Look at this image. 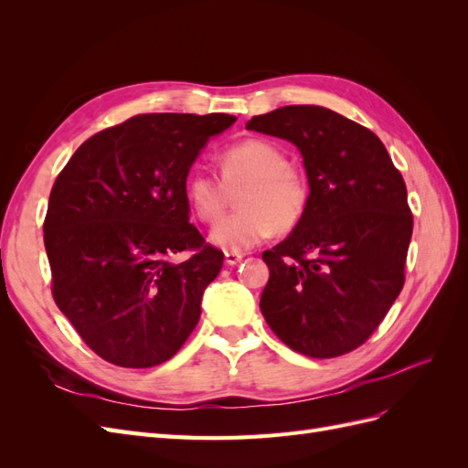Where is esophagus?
Here are the masks:
<instances>
[{
    "instance_id": "34e87169",
    "label": "esophagus",
    "mask_w": 468,
    "mask_h": 468,
    "mask_svg": "<svg viewBox=\"0 0 468 468\" xmlns=\"http://www.w3.org/2000/svg\"><path fill=\"white\" fill-rule=\"evenodd\" d=\"M242 260H244V253H236V251H226V256H224V261L229 265H236Z\"/></svg>"
}]
</instances>
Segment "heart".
Here are the masks:
<instances>
[{"instance_id": "heart-1", "label": "heart", "mask_w": 468, "mask_h": 468, "mask_svg": "<svg viewBox=\"0 0 468 468\" xmlns=\"http://www.w3.org/2000/svg\"><path fill=\"white\" fill-rule=\"evenodd\" d=\"M222 183L208 172H195L186 186L187 201L201 222L215 224L228 196L238 185L239 210L215 226L212 244L242 253L273 234L289 232L299 224L310 205V183L287 154L265 138H246L224 148L218 155Z\"/></svg>"}]
</instances>
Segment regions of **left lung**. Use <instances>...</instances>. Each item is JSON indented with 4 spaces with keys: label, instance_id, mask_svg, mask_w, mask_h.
I'll return each mask as SVG.
<instances>
[{
    "label": "left lung",
    "instance_id": "left-lung-1",
    "mask_svg": "<svg viewBox=\"0 0 468 468\" xmlns=\"http://www.w3.org/2000/svg\"><path fill=\"white\" fill-rule=\"evenodd\" d=\"M248 129L299 148L310 183L304 218L261 256V314L303 356H346L373 335L404 287L414 217L402 174L375 133L325 107H281L251 117Z\"/></svg>",
    "mask_w": 468,
    "mask_h": 468
}]
</instances>
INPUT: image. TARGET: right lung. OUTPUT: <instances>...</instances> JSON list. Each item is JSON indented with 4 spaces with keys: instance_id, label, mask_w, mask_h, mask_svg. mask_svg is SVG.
I'll return each instance as SVG.
<instances>
[{
    "instance_id": "obj_1",
    "label": "right lung",
    "mask_w": 468,
    "mask_h": 468,
    "mask_svg": "<svg viewBox=\"0 0 468 468\" xmlns=\"http://www.w3.org/2000/svg\"><path fill=\"white\" fill-rule=\"evenodd\" d=\"M232 115L146 112L88 138L56 177L45 217L52 296L99 357L172 359L201 316L224 253L189 222L186 181ZM186 250L190 258L174 264Z\"/></svg>"
}]
</instances>
